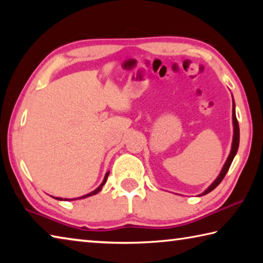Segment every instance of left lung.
Masks as SVG:
<instances>
[{"label": "left lung", "instance_id": "left-lung-1", "mask_svg": "<svg viewBox=\"0 0 263 263\" xmlns=\"http://www.w3.org/2000/svg\"><path fill=\"white\" fill-rule=\"evenodd\" d=\"M233 97V96H232ZM232 119H233V139H232V146H231V152L229 154V158L226 160V162L224 163V166H222L221 171L219 173V175L217 176V179L212 182V183L208 186L206 190H204V193H202L199 196H203V195H206L212 191L213 189L216 188V186L220 183L224 179L226 173H228L229 168L231 166V163H232L233 159L235 157V154L238 152V148H239V139H240V131H239V124L237 121V117H235V104H234V100H233V108H232Z\"/></svg>", "mask_w": 263, "mask_h": 263}]
</instances>
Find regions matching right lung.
Returning <instances> with one entry per match:
<instances>
[{
  "label": "right lung",
  "instance_id": "add662e5",
  "mask_svg": "<svg viewBox=\"0 0 263 263\" xmlns=\"http://www.w3.org/2000/svg\"><path fill=\"white\" fill-rule=\"evenodd\" d=\"M109 173L110 172H108L105 174V176H104V179H103V182H102V183L99 185V188H96L94 191H91V193H89V194H87V195H83V196H81V197H78V198H61V197H53V198H55V199H59V201H62V199H64V201H75V199H81V198H87V197H89V196H92V195H96L97 193H100L101 191V189H102V186H103L104 184H105V182H106V180H108V176H109Z\"/></svg>",
  "mask_w": 263,
  "mask_h": 263
}]
</instances>
